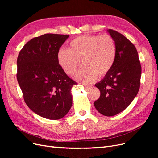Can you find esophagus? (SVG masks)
<instances>
[{
  "label": "esophagus",
  "instance_id": "obj_1",
  "mask_svg": "<svg viewBox=\"0 0 158 158\" xmlns=\"http://www.w3.org/2000/svg\"><path fill=\"white\" fill-rule=\"evenodd\" d=\"M82 85L85 88H90L91 87H92V85H85V84H82Z\"/></svg>",
  "mask_w": 158,
  "mask_h": 158
}]
</instances>
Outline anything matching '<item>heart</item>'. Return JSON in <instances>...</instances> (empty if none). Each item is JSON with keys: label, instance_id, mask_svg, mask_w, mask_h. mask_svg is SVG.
Listing matches in <instances>:
<instances>
[{"label": "heart", "instance_id": "1", "mask_svg": "<svg viewBox=\"0 0 158 158\" xmlns=\"http://www.w3.org/2000/svg\"><path fill=\"white\" fill-rule=\"evenodd\" d=\"M117 56V47L113 38L108 34L82 35L72 41L69 49L62 48L56 59L60 69L69 76L73 75L82 61L84 66L75 73V80L89 84L104 77L111 70Z\"/></svg>", "mask_w": 158, "mask_h": 158}]
</instances>
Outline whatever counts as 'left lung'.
<instances>
[{"label": "left lung", "instance_id": "left-lung-1", "mask_svg": "<svg viewBox=\"0 0 158 158\" xmlns=\"http://www.w3.org/2000/svg\"><path fill=\"white\" fill-rule=\"evenodd\" d=\"M117 47V56L111 70L95 84L100 97L94 106L103 115L111 117L124 111L140 89L142 68L135 46L121 33L109 29Z\"/></svg>", "mask_w": 158, "mask_h": 158}]
</instances>
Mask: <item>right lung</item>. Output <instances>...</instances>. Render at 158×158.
Listing matches in <instances>:
<instances>
[{
    "mask_svg": "<svg viewBox=\"0 0 158 158\" xmlns=\"http://www.w3.org/2000/svg\"><path fill=\"white\" fill-rule=\"evenodd\" d=\"M69 35L46 33L33 38L20 51L17 80L24 102L42 117L57 120L73 104L71 88L77 84L59 66L57 52Z\"/></svg>",
    "mask_w": 158,
    "mask_h": 158,
    "instance_id": "1",
    "label": "right lung"
}]
</instances>
